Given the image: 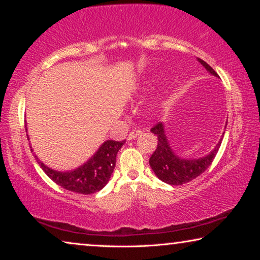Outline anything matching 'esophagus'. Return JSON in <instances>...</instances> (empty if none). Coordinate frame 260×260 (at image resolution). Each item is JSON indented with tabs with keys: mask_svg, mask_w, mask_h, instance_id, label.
<instances>
[{
	"mask_svg": "<svg viewBox=\"0 0 260 260\" xmlns=\"http://www.w3.org/2000/svg\"><path fill=\"white\" fill-rule=\"evenodd\" d=\"M141 134H142V131L141 129H133L131 132V133L128 134V136H127V140H134L138 138V136H140Z\"/></svg>",
	"mask_w": 260,
	"mask_h": 260,
	"instance_id": "34e87169",
	"label": "esophagus"
}]
</instances>
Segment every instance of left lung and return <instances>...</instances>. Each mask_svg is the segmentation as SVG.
<instances>
[{
    "label": "left lung",
    "mask_w": 260,
    "mask_h": 260,
    "mask_svg": "<svg viewBox=\"0 0 260 260\" xmlns=\"http://www.w3.org/2000/svg\"><path fill=\"white\" fill-rule=\"evenodd\" d=\"M197 60L203 65L206 71L219 78L217 72L206 61L201 58H197ZM150 131L153 134H156L158 143L155 152L149 159V164H150V167L158 179H160L162 182L171 184V186H180V184L187 183L205 172V170L212 164L223 138V136L220 138L217 146L205 157L196 158V159H184V158L175 155L173 149L171 148L162 122H158Z\"/></svg>",
    "instance_id": "1"
}]
</instances>
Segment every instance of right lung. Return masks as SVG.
<instances>
[{"label":"right lung","instance_id":"1","mask_svg":"<svg viewBox=\"0 0 260 260\" xmlns=\"http://www.w3.org/2000/svg\"><path fill=\"white\" fill-rule=\"evenodd\" d=\"M125 142L126 141H120V142L112 140L105 141L94 153V156L89 158L85 164L68 172L50 169L39 160L37 156L35 159L48 177L61 188L77 193L89 195L100 191L109 182L116 166L117 153Z\"/></svg>","mask_w":260,"mask_h":260}]
</instances>
